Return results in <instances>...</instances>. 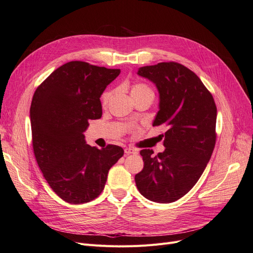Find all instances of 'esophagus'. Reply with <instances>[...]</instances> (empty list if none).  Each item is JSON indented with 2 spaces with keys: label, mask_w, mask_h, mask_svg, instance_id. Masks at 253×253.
<instances>
[{
  "label": "esophagus",
  "mask_w": 253,
  "mask_h": 253,
  "mask_svg": "<svg viewBox=\"0 0 253 253\" xmlns=\"http://www.w3.org/2000/svg\"><path fill=\"white\" fill-rule=\"evenodd\" d=\"M125 153L126 155H131V154H137V152L136 150H134V149H131V148H126V149H125Z\"/></svg>",
  "instance_id": "34e87169"
}]
</instances>
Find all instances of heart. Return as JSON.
Instances as JSON below:
<instances>
[{
	"mask_svg": "<svg viewBox=\"0 0 253 253\" xmlns=\"http://www.w3.org/2000/svg\"><path fill=\"white\" fill-rule=\"evenodd\" d=\"M153 94L152 89L147 85V84L144 83H135L132 85V88H131V95L132 97H135V96H139V95H142V94ZM113 93L112 90H106L105 93L102 95V103L103 104H106L109 102V100L111 99Z\"/></svg>",
	"mask_w": 253,
	"mask_h": 253,
	"instance_id": "b5f03b06",
	"label": "heart"
}]
</instances>
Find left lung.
Instances as JSON below:
<instances>
[{"label": "left lung", "mask_w": 253, "mask_h": 253, "mask_svg": "<svg viewBox=\"0 0 253 253\" xmlns=\"http://www.w3.org/2000/svg\"><path fill=\"white\" fill-rule=\"evenodd\" d=\"M139 76L155 84L159 111L153 126H168L163 153L140 151L143 169L137 189L149 201L169 204L194 187L209 163L216 140V105L202 80L176 62L143 66Z\"/></svg>", "instance_id": "1"}]
</instances>
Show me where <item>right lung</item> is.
Returning a JSON list of instances; mask_svg holds the SVG:
<instances>
[{
	"label": "right lung",
	"mask_w": 253,
	"mask_h": 253,
	"mask_svg": "<svg viewBox=\"0 0 253 253\" xmlns=\"http://www.w3.org/2000/svg\"><path fill=\"white\" fill-rule=\"evenodd\" d=\"M120 70L71 61L58 67L36 89L30 105L33 148L38 166L60 198L80 205L104 189L109 170L124 149L86 144L88 120L102 116L100 97Z\"/></svg>",
	"instance_id": "right-lung-1"
}]
</instances>
